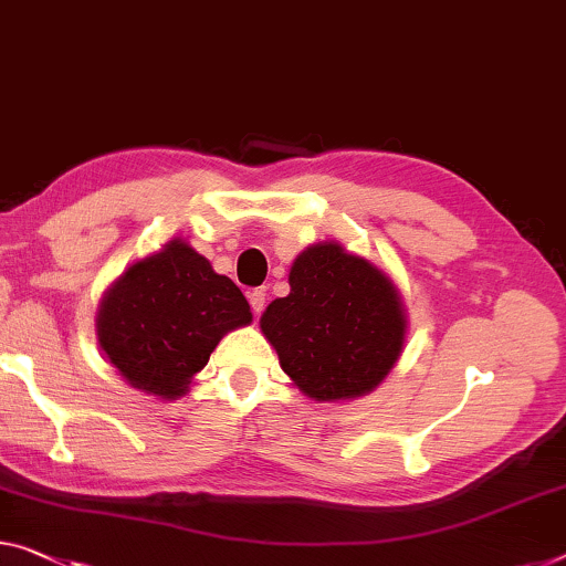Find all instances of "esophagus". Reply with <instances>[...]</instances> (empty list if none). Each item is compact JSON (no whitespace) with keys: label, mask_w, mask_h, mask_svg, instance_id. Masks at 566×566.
I'll return each instance as SVG.
<instances>
[{"label":"esophagus","mask_w":566,"mask_h":566,"mask_svg":"<svg viewBox=\"0 0 566 566\" xmlns=\"http://www.w3.org/2000/svg\"><path fill=\"white\" fill-rule=\"evenodd\" d=\"M248 301H250V308H253V313H260L265 308V293L263 291H250L248 293Z\"/></svg>","instance_id":"esophagus-1"}]
</instances>
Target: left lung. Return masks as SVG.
I'll list each match as a JSON object with an SVG mask.
<instances>
[{"mask_svg":"<svg viewBox=\"0 0 566 566\" xmlns=\"http://www.w3.org/2000/svg\"><path fill=\"white\" fill-rule=\"evenodd\" d=\"M291 293L275 298L260 328L283 371L313 399L371 392L405 342V313L392 281L336 242L313 245L291 268Z\"/></svg>","mask_w":566,"mask_h":566,"instance_id":"left-lung-1","label":"left lung"}]
</instances>
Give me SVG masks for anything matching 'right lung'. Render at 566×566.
I'll list each match as a JSON object with an SVG mask.
<instances>
[{
	"label": "right lung",
	"instance_id": "obj_1",
	"mask_svg": "<svg viewBox=\"0 0 566 566\" xmlns=\"http://www.w3.org/2000/svg\"><path fill=\"white\" fill-rule=\"evenodd\" d=\"M253 318L245 295L187 242L128 268L98 313V342L128 385L164 399L187 392L220 338Z\"/></svg>",
	"mask_w": 566,
	"mask_h": 566
}]
</instances>
